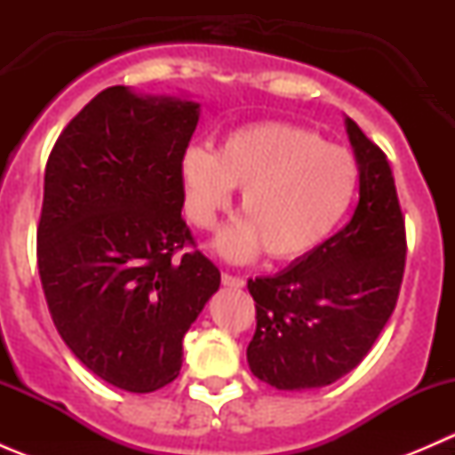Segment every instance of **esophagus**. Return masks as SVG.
<instances>
[{
	"instance_id": "34e87169",
	"label": "esophagus",
	"mask_w": 455,
	"mask_h": 455,
	"mask_svg": "<svg viewBox=\"0 0 455 455\" xmlns=\"http://www.w3.org/2000/svg\"><path fill=\"white\" fill-rule=\"evenodd\" d=\"M222 283L228 288H244V279L237 277V275H231V273H222Z\"/></svg>"
}]
</instances>
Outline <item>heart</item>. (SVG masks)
Masks as SVG:
<instances>
[{
  "label": "heart",
  "instance_id": "1",
  "mask_svg": "<svg viewBox=\"0 0 455 455\" xmlns=\"http://www.w3.org/2000/svg\"><path fill=\"white\" fill-rule=\"evenodd\" d=\"M187 213L211 228L233 194L244 218L218 235V251L246 261L261 249L270 259L310 255L341 224L359 187L350 151L328 145L316 132L286 123H255L227 134L220 151L189 145L180 160Z\"/></svg>",
  "mask_w": 455,
  "mask_h": 455
}]
</instances>
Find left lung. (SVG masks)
<instances>
[{
    "mask_svg": "<svg viewBox=\"0 0 455 455\" xmlns=\"http://www.w3.org/2000/svg\"><path fill=\"white\" fill-rule=\"evenodd\" d=\"M359 164V204L319 249L273 277L249 279L257 328L249 368L277 389L323 387L352 371L396 308L405 218L387 156L346 118Z\"/></svg>",
    "mask_w": 455,
    "mask_h": 455,
    "instance_id": "8db88e82",
    "label": "left lung"
}]
</instances>
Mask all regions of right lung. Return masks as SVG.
Wrapping results in <instances>:
<instances>
[{
  "label": "right lung",
  "instance_id": "obj_1",
  "mask_svg": "<svg viewBox=\"0 0 455 455\" xmlns=\"http://www.w3.org/2000/svg\"><path fill=\"white\" fill-rule=\"evenodd\" d=\"M198 118L194 100L108 87L45 164L36 261L48 310L76 359L125 392L180 374L182 339L220 288L180 215Z\"/></svg>",
  "mask_w": 455,
  "mask_h": 455
}]
</instances>
